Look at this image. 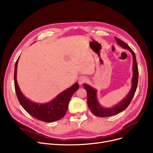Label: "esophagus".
I'll use <instances>...</instances> for the list:
<instances>
[{"instance_id":"esophagus-1","label":"esophagus","mask_w":153,"mask_h":153,"mask_svg":"<svg viewBox=\"0 0 153 153\" xmlns=\"http://www.w3.org/2000/svg\"><path fill=\"white\" fill-rule=\"evenodd\" d=\"M86 81H87V78L86 77H80L79 79V84H80V85H82V84H84V83H85V82H86Z\"/></svg>"}]
</instances>
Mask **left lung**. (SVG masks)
<instances>
[{
    "mask_svg": "<svg viewBox=\"0 0 153 153\" xmlns=\"http://www.w3.org/2000/svg\"><path fill=\"white\" fill-rule=\"evenodd\" d=\"M115 39L117 41V43L120 46L124 48V49L130 51L133 56V74L131 80V87L129 93L126 96V97L120 103H118L117 105H115V106L110 108H104L101 106L98 101L97 97V90L88 84H84V88L86 90L87 93L88 107H89L94 115L99 117H107L113 116L125 110L127 107L130 105L131 101L132 100L138 85L139 73L135 54L134 51L131 49V48L129 46H128L122 40L120 39L117 37H115Z\"/></svg>",
    "mask_w": 153,
    "mask_h": 153,
    "instance_id": "obj_1",
    "label": "left lung"
}]
</instances>
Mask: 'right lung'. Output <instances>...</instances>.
I'll list each match as a JSON object with an SVG mask.
<instances>
[{
	"mask_svg": "<svg viewBox=\"0 0 153 153\" xmlns=\"http://www.w3.org/2000/svg\"><path fill=\"white\" fill-rule=\"evenodd\" d=\"M19 59V57L15 65L14 84L16 94L22 107L30 115L45 122H53L61 119L68 111L69 103L72 95L79 89L78 83L76 82L49 102L45 103L34 102L25 97L17 83V69Z\"/></svg>",
	"mask_w": 153,
	"mask_h": 153,
	"instance_id": "1",
	"label": "right lung"
}]
</instances>
